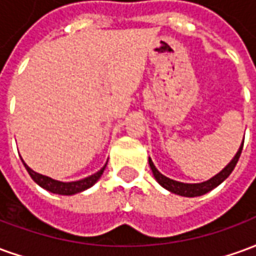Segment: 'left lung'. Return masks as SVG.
I'll return each mask as SVG.
<instances>
[{
    "instance_id": "obj_1",
    "label": "left lung",
    "mask_w": 256,
    "mask_h": 256,
    "mask_svg": "<svg viewBox=\"0 0 256 256\" xmlns=\"http://www.w3.org/2000/svg\"><path fill=\"white\" fill-rule=\"evenodd\" d=\"M242 144H244V138H242V145H240L238 150H237V154L233 156V159H232V160L229 162L218 174H215L214 177L210 178L207 181H204V182L185 184L166 177V176H163V174L156 168L155 164H154V162L150 160V170L154 172V177H155L156 181L160 184L163 188L167 189V190H170L172 193H176V194H180V196H184V198H196V196H202L204 193H207L210 192V190H212L214 188H216L220 184L224 182L226 178L230 176V172H233V168L236 167L237 162H238V158L242 155Z\"/></svg>"
}]
</instances>
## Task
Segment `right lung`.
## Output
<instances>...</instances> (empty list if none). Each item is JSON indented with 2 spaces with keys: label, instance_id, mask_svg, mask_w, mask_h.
I'll return each mask as SVG.
<instances>
[{
  "label": "right lung",
  "instance_id": "1",
  "mask_svg": "<svg viewBox=\"0 0 256 256\" xmlns=\"http://www.w3.org/2000/svg\"><path fill=\"white\" fill-rule=\"evenodd\" d=\"M23 164H24L26 170L28 172L30 177L34 180V182H36L41 188L46 189L49 192L56 193V194H64V196H71V194H75V193L84 192L86 189H89L90 186H93L100 177L102 176V172L106 170V162L104 166L101 167V170H98L94 174H92L89 177L84 178V180H79V181H71V182H63V181H58V180H53L50 177H46V176H42L40 172H34L32 168L27 166L24 163V160L22 159Z\"/></svg>",
  "mask_w": 256,
  "mask_h": 256
}]
</instances>
